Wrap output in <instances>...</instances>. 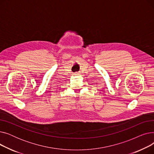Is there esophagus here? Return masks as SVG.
<instances>
[{"instance_id":"obj_1","label":"esophagus","mask_w":154,"mask_h":154,"mask_svg":"<svg viewBox=\"0 0 154 154\" xmlns=\"http://www.w3.org/2000/svg\"><path fill=\"white\" fill-rule=\"evenodd\" d=\"M74 75H79V73L75 72V73H74Z\"/></svg>"}]
</instances>
